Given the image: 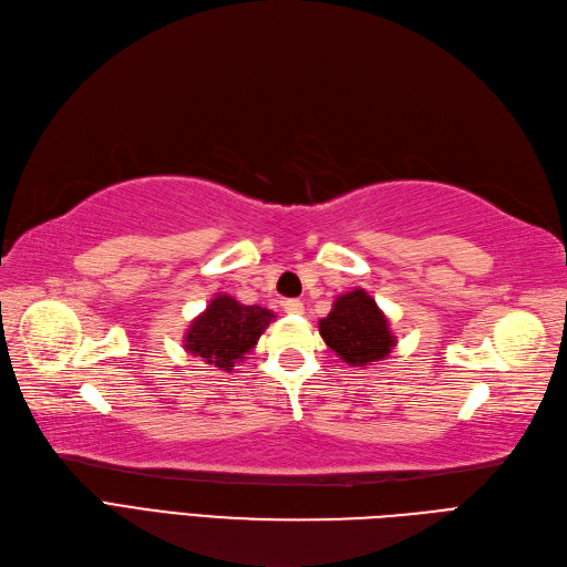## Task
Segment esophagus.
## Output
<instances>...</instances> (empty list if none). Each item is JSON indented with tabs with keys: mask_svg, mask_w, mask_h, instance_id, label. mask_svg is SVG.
Instances as JSON below:
<instances>
[{
	"mask_svg": "<svg viewBox=\"0 0 567 567\" xmlns=\"http://www.w3.org/2000/svg\"><path fill=\"white\" fill-rule=\"evenodd\" d=\"M284 311H286V315H302L305 305H302V300H286Z\"/></svg>",
	"mask_w": 567,
	"mask_h": 567,
	"instance_id": "esophagus-1",
	"label": "esophagus"
}]
</instances>
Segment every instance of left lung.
<instances>
[{
    "label": "left lung",
    "mask_w": 567,
    "mask_h": 567,
    "mask_svg": "<svg viewBox=\"0 0 567 567\" xmlns=\"http://www.w3.org/2000/svg\"><path fill=\"white\" fill-rule=\"evenodd\" d=\"M323 342L349 365H368L392 354L396 338L378 302L363 288H354L333 302L319 321Z\"/></svg>",
    "instance_id": "left-lung-1"
}]
</instances>
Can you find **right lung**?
<instances>
[{
  "mask_svg": "<svg viewBox=\"0 0 567 567\" xmlns=\"http://www.w3.org/2000/svg\"><path fill=\"white\" fill-rule=\"evenodd\" d=\"M275 311L258 305H241L231 296L213 298L206 311L194 319L185 333V349L192 357L220 370L234 368L258 344L265 328L275 321Z\"/></svg>",
  "mask_w": 567,
  "mask_h": 567,
  "instance_id": "1",
  "label": "right lung"
}]
</instances>
